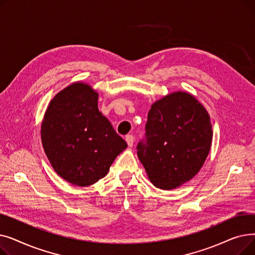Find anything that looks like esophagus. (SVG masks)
<instances>
[{
	"label": "esophagus",
	"mask_w": 255,
	"mask_h": 255,
	"mask_svg": "<svg viewBox=\"0 0 255 255\" xmlns=\"http://www.w3.org/2000/svg\"><path fill=\"white\" fill-rule=\"evenodd\" d=\"M126 141L129 146H132L133 143H134V137H133V135H131V134H128L126 136Z\"/></svg>",
	"instance_id": "esophagus-1"
}]
</instances>
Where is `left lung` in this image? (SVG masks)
Listing matches in <instances>:
<instances>
[{
  "instance_id": "1",
  "label": "left lung",
  "mask_w": 255,
  "mask_h": 255,
  "mask_svg": "<svg viewBox=\"0 0 255 255\" xmlns=\"http://www.w3.org/2000/svg\"><path fill=\"white\" fill-rule=\"evenodd\" d=\"M212 138L205 106L189 93L173 92L152 104L137 156L155 187L176 189L203 167Z\"/></svg>"
}]
</instances>
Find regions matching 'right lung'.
Returning a JSON list of instances; mask_svg holds the SVG:
<instances>
[{
	"label": "right lung",
	"mask_w": 255,
	"mask_h": 255,
	"mask_svg": "<svg viewBox=\"0 0 255 255\" xmlns=\"http://www.w3.org/2000/svg\"><path fill=\"white\" fill-rule=\"evenodd\" d=\"M41 141L58 175L86 187L104 178L126 141L98 110V93L76 82L60 91L47 106Z\"/></svg>",
	"instance_id": "right-lung-1"
}]
</instances>
